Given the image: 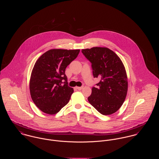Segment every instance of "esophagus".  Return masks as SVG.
<instances>
[{
    "label": "esophagus",
    "mask_w": 159,
    "mask_h": 159,
    "mask_svg": "<svg viewBox=\"0 0 159 159\" xmlns=\"http://www.w3.org/2000/svg\"><path fill=\"white\" fill-rule=\"evenodd\" d=\"M83 86H81V87H76V89H78V90H81L83 89Z\"/></svg>",
    "instance_id": "34e87169"
}]
</instances>
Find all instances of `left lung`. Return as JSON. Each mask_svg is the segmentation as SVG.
<instances>
[{
    "instance_id": "obj_1",
    "label": "left lung",
    "mask_w": 159,
    "mask_h": 159,
    "mask_svg": "<svg viewBox=\"0 0 159 159\" xmlns=\"http://www.w3.org/2000/svg\"><path fill=\"white\" fill-rule=\"evenodd\" d=\"M90 61L94 78L100 81L93 87L88 101L99 113L110 115L116 113L125 101L128 80L125 67L119 56L105 47L82 49Z\"/></svg>"
}]
</instances>
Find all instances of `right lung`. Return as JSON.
Returning a JSON list of instances; mask_svg holds the SVG:
<instances>
[{
    "instance_id": "1",
    "label": "right lung",
    "mask_w": 159,
    "mask_h": 159,
    "mask_svg": "<svg viewBox=\"0 0 159 159\" xmlns=\"http://www.w3.org/2000/svg\"><path fill=\"white\" fill-rule=\"evenodd\" d=\"M80 51L52 49L36 61L31 73L29 89L35 105L43 113L55 114L68 103L73 89L68 86L66 68ZM63 79L65 81L62 85Z\"/></svg>"
}]
</instances>
